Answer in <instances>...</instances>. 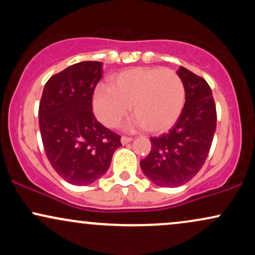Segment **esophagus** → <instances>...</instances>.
<instances>
[{
  "instance_id": "esophagus-1",
  "label": "esophagus",
  "mask_w": 255,
  "mask_h": 255,
  "mask_svg": "<svg viewBox=\"0 0 255 255\" xmlns=\"http://www.w3.org/2000/svg\"><path fill=\"white\" fill-rule=\"evenodd\" d=\"M131 140H133V139H131L130 136H122V137H121V142H122V145L128 144V142H130Z\"/></svg>"
}]
</instances>
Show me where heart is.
<instances>
[{
	"label": "heart",
	"instance_id": "1",
	"mask_svg": "<svg viewBox=\"0 0 255 255\" xmlns=\"http://www.w3.org/2000/svg\"><path fill=\"white\" fill-rule=\"evenodd\" d=\"M186 101L182 79L171 69L137 67L110 79L109 87L98 86L92 99L99 121L116 128L128 115L134 118L130 128L162 133L176 124Z\"/></svg>",
	"mask_w": 255,
	"mask_h": 255
}]
</instances>
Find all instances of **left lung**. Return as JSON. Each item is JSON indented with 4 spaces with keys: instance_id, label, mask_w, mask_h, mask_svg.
I'll return each mask as SVG.
<instances>
[{
    "instance_id": "1",
    "label": "left lung",
    "mask_w": 255,
    "mask_h": 255,
    "mask_svg": "<svg viewBox=\"0 0 255 255\" xmlns=\"http://www.w3.org/2000/svg\"><path fill=\"white\" fill-rule=\"evenodd\" d=\"M177 75L186 90L180 118L168 133L151 137V151L140 160L144 175L160 187H178L198 174L209 156L217 125L212 91L205 79L184 67Z\"/></svg>"
}]
</instances>
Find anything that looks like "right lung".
Wrapping results in <instances>:
<instances>
[{
    "label": "right lung",
    "instance_id": "right-lung-1",
    "mask_svg": "<svg viewBox=\"0 0 255 255\" xmlns=\"http://www.w3.org/2000/svg\"><path fill=\"white\" fill-rule=\"evenodd\" d=\"M98 61H84L52 75L39 103V129L46 157L63 180L87 186L109 169L121 136L96 120L93 91L102 78Z\"/></svg>",
    "mask_w": 255,
    "mask_h": 255
}]
</instances>
